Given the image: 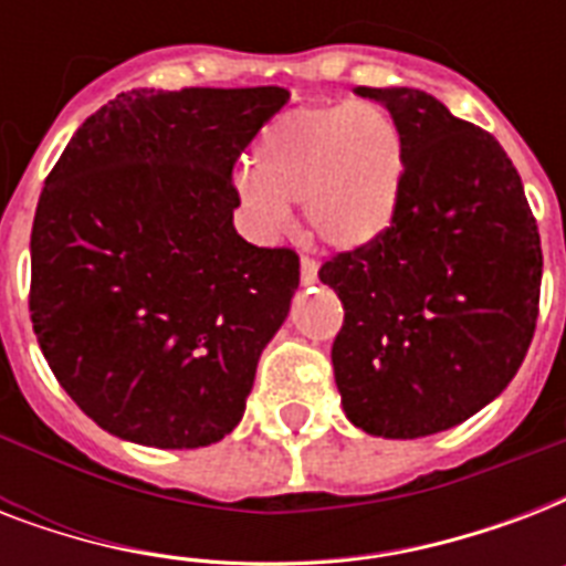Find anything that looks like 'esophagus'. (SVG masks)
<instances>
[{"label": "esophagus", "instance_id": "obj_1", "mask_svg": "<svg viewBox=\"0 0 566 566\" xmlns=\"http://www.w3.org/2000/svg\"><path fill=\"white\" fill-rule=\"evenodd\" d=\"M300 275H302V284L317 282V261H314L311 255H302L300 258Z\"/></svg>", "mask_w": 566, "mask_h": 566}]
</instances>
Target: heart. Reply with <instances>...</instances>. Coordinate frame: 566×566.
I'll use <instances>...</instances> for the list:
<instances>
[{"label":"heart","instance_id":"obj_1","mask_svg":"<svg viewBox=\"0 0 566 566\" xmlns=\"http://www.w3.org/2000/svg\"><path fill=\"white\" fill-rule=\"evenodd\" d=\"M252 176L238 196L261 231H279L305 205L311 231L358 249L390 226L405 181L402 128L385 108L337 102L287 111L258 135Z\"/></svg>","mask_w":566,"mask_h":566}]
</instances>
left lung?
I'll list each match as a JSON object with an SVG mask.
<instances>
[{
	"label": "left lung",
	"mask_w": 566,
	"mask_h": 566,
	"mask_svg": "<svg viewBox=\"0 0 566 566\" xmlns=\"http://www.w3.org/2000/svg\"><path fill=\"white\" fill-rule=\"evenodd\" d=\"M405 137L376 240L319 266L344 305L332 344L346 417L378 438L452 429L509 387L535 337L544 252L500 140L413 87H355Z\"/></svg>",
	"instance_id": "left-lung-1"
}]
</instances>
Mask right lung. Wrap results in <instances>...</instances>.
I'll use <instances>...</instances> for the list:
<instances>
[{"instance_id": "add662e5", "label": "right lung", "mask_w": 566, "mask_h": 566, "mask_svg": "<svg viewBox=\"0 0 566 566\" xmlns=\"http://www.w3.org/2000/svg\"><path fill=\"white\" fill-rule=\"evenodd\" d=\"M284 87L119 93L46 176L29 314L70 399L158 449L222 440L300 287V255L231 226L234 164Z\"/></svg>"}]
</instances>
